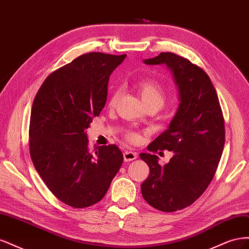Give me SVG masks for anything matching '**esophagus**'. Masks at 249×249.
Masks as SVG:
<instances>
[{"label": "esophagus", "instance_id": "esophagus-1", "mask_svg": "<svg viewBox=\"0 0 249 249\" xmlns=\"http://www.w3.org/2000/svg\"><path fill=\"white\" fill-rule=\"evenodd\" d=\"M137 158V154L134 153V152H130V150H126V152L124 153V159L126 162H130L133 161Z\"/></svg>", "mask_w": 249, "mask_h": 249}]
</instances>
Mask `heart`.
<instances>
[{
	"label": "heart",
	"instance_id": "b5f03b06",
	"mask_svg": "<svg viewBox=\"0 0 249 249\" xmlns=\"http://www.w3.org/2000/svg\"><path fill=\"white\" fill-rule=\"evenodd\" d=\"M136 88L138 90V92L141 96L142 102L146 104H158L162 106L164 103V90L161 87V85L154 79H141L136 82ZM120 92L118 90H115L113 91L110 99H109V106L112 108L114 107L119 97ZM126 139L127 141H130L131 143H137L140 140L139 134L135 133V132H129L126 134Z\"/></svg>",
	"mask_w": 249,
	"mask_h": 249
}]
</instances>
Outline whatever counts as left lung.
Returning a JSON list of instances; mask_svg holds the SVG:
<instances>
[{
  "label": "left lung",
  "mask_w": 249,
  "mask_h": 249,
  "mask_svg": "<svg viewBox=\"0 0 249 249\" xmlns=\"http://www.w3.org/2000/svg\"><path fill=\"white\" fill-rule=\"evenodd\" d=\"M143 62L166 65L178 90L179 105L168 129L147 146L153 153L172 152L170 161L160 165L158 156L140 154L149 167L143 198L162 212H175L192 205L213 179L224 146V119L216 90L199 66L169 52Z\"/></svg>",
  "instance_id": "left-lung-1"
}]
</instances>
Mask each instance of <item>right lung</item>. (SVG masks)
I'll return each instance as SVG.
<instances>
[{
  "mask_svg": "<svg viewBox=\"0 0 249 249\" xmlns=\"http://www.w3.org/2000/svg\"><path fill=\"white\" fill-rule=\"evenodd\" d=\"M124 55L88 53L51 73L30 117V156L55 196L76 209L99 202L124 162L115 144L88 146L85 130L107 101L110 74Z\"/></svg>",
  "mask_w": 249,
  "mask_h": 249,
  "instance_id": "obj_1",
  "label": "right lung"
}]
</instances>
